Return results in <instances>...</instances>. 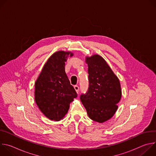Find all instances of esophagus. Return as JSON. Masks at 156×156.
<instances>
[{
	"instance_id": "obj_1",
	"label": "esophagus",
	"mask_w": 156,
	"mask_h": 156,
	"mask_svg": "<svg viewBox=\"0 0 156 156\" xmlns=\"http://www.w3.org/2000/svg\"><path fill=\"white\" fill-rule=\"evenodd\" d=\"M74 88H75L76 92L77 93H78V92H79V86H77V85H75V86H74Z\"/></svg>"
}]
</instances>
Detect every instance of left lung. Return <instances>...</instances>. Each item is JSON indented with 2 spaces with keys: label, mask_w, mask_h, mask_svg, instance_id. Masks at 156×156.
Masks as SVG:
<instances>
[{
  "label": "left lung",
  "mask_w": 156,
  "mask_h": 156,
  "mask_svg": "<svg viewBox=\"0 0 156 156\" xmlns=\"http://www.w3.org/2000/svg\"><path fill=\"white\" fill-rule=\"evenodd\" d=\"M89 89L80 100L91 120L104 123L112 118L122 98L120 81L107 62L98 54L86 57Z\"/></svg>",
  "instance_id": "1"
}]
</instances>
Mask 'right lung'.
<instances>
[{
	"label": "right lung",
	"instance_id": "1",
	"mask_svg": "<svg viewBox=\"0 0 156 156\" xmlns=\"http://www.w3.org/2000/svg\"><path fill=\"white\" fill-rule=\"evenodd\" d=\"M70 51L54 53L44 64L35 82L34 99L41 112L51 120L60 121L67 114L70 104L77 97L65 71Z\"/></svg>",
	"mask_w": 156,
	"mask_h": 156
}]
</instances>
